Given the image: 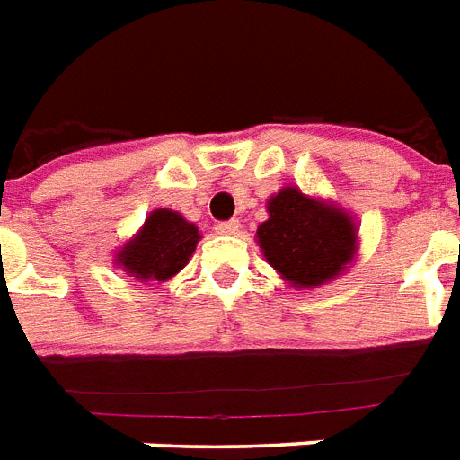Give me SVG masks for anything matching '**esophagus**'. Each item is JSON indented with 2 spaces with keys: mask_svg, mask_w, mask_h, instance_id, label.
Listing matches in <instances>:
<instances>
[{
  "mask_svg": "<svg viewBox=\"0 0 460 460\" xmlns=\"http://www.w3.org/2000/svg\"><path fill=\"white\" fill-rule=\"evenodd\" d=\"M215 229H217V234H222V236H234V234H238V229H241V226H238L236 219H231V222H219Z\"/></svg>",
  "mask_w": 460,
  "mask_h": 460,
  "instance_id": "34e87169",
  "label": "esophagus"
}]
</instances>
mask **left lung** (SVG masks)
Masks as SVG:
<instances>
[{
	"instance_id": "left-lung-1",
	"label": "left lung",
	"mask_w": 460,
	"mask_h": 460,
	"mask_svg": "<svg viewBox=\"0 0 460 460\" xmlns=\"http://www.w3.org/2000/svg\"><path fill=\"white\" fill-rule=\"evenodd\" d=\"M270 219L258 226L267 262L294 287L314 288L334 279L356 251V226L341 209L322 205L298 188L267 202Z\"/></svg>"
}]
</instances>
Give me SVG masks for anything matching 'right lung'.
I'll use <instances>...</instances> for the list:
<instances>
[{
  "label": "right lung",
  "mask_w": 460,
  "mask_h": 460,
  "mask_svg": "<svg viewBox=\"0 0 460 460\" xmlns=\"http://www.w3.org/2000/svg\"><path fill=\"white\" fill-rule=\"evenodd\" d=\"M198 238V226L186 222L179 212L155 209L138 236L119 252L117 265L140 281H166L186 267Z\"/></svg>",
  "instance_id": "obj_1"
}]
</instances>
